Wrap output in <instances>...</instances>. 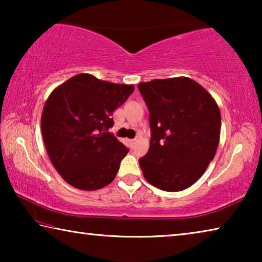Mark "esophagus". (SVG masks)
<instances>
[{"mask_svg":"<svg viewBox=\"0 0 262 262\" xmlns=\"http://www.w3.org/2000/svg\"><path fill=\"white\" fill-rule=\"evenodd\" d=\"M135 142H136L135 140H129V144H130V145H134Z\"/></svg>","mask_w":262,"mask_h":262,"instance_id":"1","label":"esophagus"}]
</instances>
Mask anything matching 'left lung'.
<instances>
[{
	"label": "left lung",
	"instance_id": "left-lung-1",
	"mask_svg": "<svg viewBox=\"0 0 262 262\" xmlns=\"http://www.w3.org/2000/svg\"><path fill=\"white\" fill-rule=\"evenodd\" d=\"M149 110L150 148L139 159L145 180L166 192H179L201 178L215 157L221 112L205 88L188 77L139 84Z\"/></svg>",
	"mask_w": 262,
	"mask_h": 262
}]
</instances>
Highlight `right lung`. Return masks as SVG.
Listing matches in <instances>:
<instances>
[{"mask_svg":"<svg viewBox=\"0 0 262 262\" xmlns=\"http://www.w3.org/2000/svg\"><path fill=\"white\" fill-rule=\"evenodd\" d=\"M134 89L78 74L52 91L41 132L51 162L66 183L83 190L112 183L128 149L107 130L113 112Z\"/></svg>","mask_w":262,"mask_h":262,"instance_id":"right-lung-1","label":"right lung"}]
</instances>
